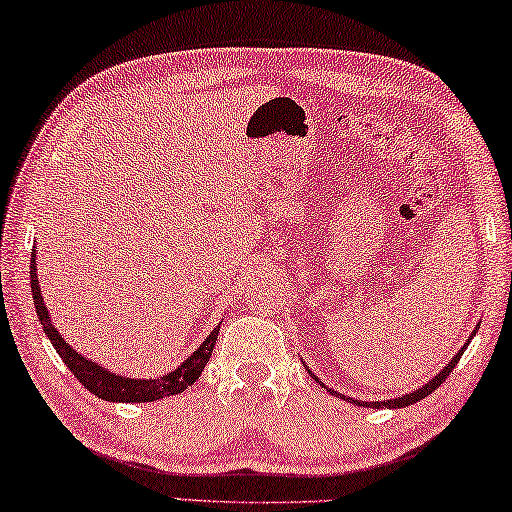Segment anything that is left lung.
<instances>
[{
	"label": "left lung",
	"mask_w": 512,
	"mask_h": 512,
	"mask_svg": "<svg viewBox=\"0 0 512 512\" xmlns=\"http://www.w3.org/2000/svg\"><path fill=\"white\" fill-rule=\"evenodd\" d=\"M461 356H463V349L448 362V365H445V369L441 371V374H436V376L430 380V383L423 385V387H418L416 392H410V394H405V396L394 398V401H383V403H358V401H353V403L362 405V407H405V405H412V403H416V401H421V398H425L427 394H432L436 387H441L443 380L450 376V371H452L454 367H457V362H459ZM313 378H315V376H313ZM315 380H318V378H315ZM318 383H322V380H318ZM329 392L336 394V392H333V389H329ZM336 396H340V394H336ZM340 398H342V396H340Z\"/></svg>",
	"instance_id": "obj_1"
}]
</instances>
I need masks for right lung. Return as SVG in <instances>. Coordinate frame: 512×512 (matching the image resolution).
<instances>
[{
	"instance_id": "right-lung-1",
	"label": "right lung",
	"mask_w": 512,
	"mask_h": 512,
	"mask_svg": "<svg viewBox=\"0 0 512 512\" xmlns=\"http://www.w3.org/2000/svg\"><path fill=\"white\" fill-rule=\"evenodd\" d=\"M31 291H33L37 318H40L42 329L46 336H49L51 345L55 347V351L60 353L62 362L71 369V374L76 376L91 394L102 398V401L150 403V401H159V398H165V396L181 394L183 389L194 385V380L201 376L203 367L208 365V360L212 356V347H215V342H217L219 329L212 331L210 336L203 340V345L194 351L179 369H174L172 374H165L161 378H150V380L123 378L118 374H111V371H107V369H102L100 365L87 360L85 356H80V353L73 351L69 342H64V338L60 336L58 329H55V324L49 318V311H46V306H44L40 284H37L35 253L31 257Z\"/></svg>"
}]
</instances>
